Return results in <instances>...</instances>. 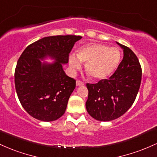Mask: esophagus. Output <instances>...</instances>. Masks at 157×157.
Wrapping results in <instances>:
<instances>
[{
  "label": "esophagus",
  "mask_w": 157,
  "mask_h": 157,
  "mask_svg": "<svg viewBox=\"0 0 157 157\" xmlns=\"http://www.w3.org/2000/svg\"><path fill=\"white\" fill-rule=\"evenodd\" d=\"M84 85V83L82 82H81V81H76V86H78V87H79V86H83Z\"/></svg>",
  "instance_id": "obj_1"
}]
</instances>
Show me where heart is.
I'll use <instances>...</instances> for the list:
<instances>
[{"instance_id": "obj_1", "label": "heart", "mask_w": 157, "mask_h": 157, "mask_svg": "<svg viewBox=\"0 0 157 157\" xmlns=\"http://www.w3.org/2000/svg\"><path fill=\"white\" fill-rule=\"evenodd\" d=\"M121 52L117 47L101 44H89L81 47L77 55L68 56L70 71L75 73L85 63L86 72L95 80H102L111 75L121 61Z\"/></svg>"}]
</instances>
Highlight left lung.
<instances>
[{"label":"left lung","mask_w":157,"mask_h":157,"mask_svg":"<svg viewBox=\"0 0 157 157\" xmlns=\"http://www.w3.org/2000/svg\"><path fill=\"white\" fill-rule=\"evenodd\" d=\"M117 44L123 50V59L109 79L87 84L86 109L93 119L109 121L120 117L132 106L140 90L142 69L131 49Z\"/></svg>","instance_id":"1"}]
</instances>
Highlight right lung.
Instances as JSON below:
<instances>
[{"mask_svg": "<svg viewBox=\"0 0 157 157\" xmlns=\"http://www.w3.org/2000/svg\"><path fill=\"white\" fill-rule=\"evenodd\" d=\"M81 38L45 37L22 52L15 71V90L22 107L31 117L52 121L64 115L75 80L66 75L62 64H67L70 51ZM48 58L55 61H43Z\"/></svg>", "mask_w": 157, "mask_h": 157, "instance_id": "obj_1", "label": "right lung"}]
</instances>
